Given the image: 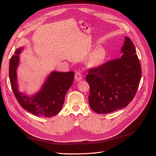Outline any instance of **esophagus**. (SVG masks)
Instances as JSON below:
<instances>
[{"mask_svg": "<svg viewBox=\"0 0 156 156\" xmlns=\"http://www.w3.org/2000/svg\"><path fill=\"white\" fill-rule=\"evenodd\" d=\"M83 79V76H82V74L80 73V72H77L75 75V79L77 81H81V80Z\"/></svg>", "mask_w": 156, "mask_h": 156, "instance_id": "obj_1", "label": "esophagus"}]
</instances>
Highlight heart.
<instances>
[{
	"label": "heart",
	"instance_id": "1",
	"mask_svg": "<svg viewBox=\"0 0 156 156\" xmlns=\"http://www.w3.org/2000/svg\"><path fill=\"white\" fill-rule=\"evenodd\" d=\"M105 58V51L102 48H98L90 55L88 61L90 67H98L103 64Z\"/></svg>",
	"mask_w": 156,
	"mask_h": 156
}]
</instances>
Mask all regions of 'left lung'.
Masks as SVG:
<instances>
[{
    "label": "left lung",
    "mask_w": 156,
    "mask_h": 156,
    "mask_svg": "<svg viewBox=\"0 0 156 156\" xmlns=\"http://www.w3.org/2000/svg\"><path fill=\"white\" fill-rule=\"evenodd\" d=\"M120 58L90 69L86 80L90 85L89 105L98 114H107L126 107L139 85L141 67L135 48L128 37Z\"/></svg>",
    "instance_id": "8db88e82"
}]
</instances>
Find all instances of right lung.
Masks as SVG:
<instances>
[{"mask_svg": "<svg viewBox=\"0 0 156 156\" xmlns=\"http://www.w3.org/2000/svg\"><path fill=\"white\" fill-rule=\"evenodd\" d=\"M23 48L16 50L10 61L9 76L12 89L17 101L24 109L34 115L51 117L62 109L65 96L72 86L74 72L53 71L47 77L40 90L32 96L19 91L17 69L20 64V55Z\"/></svg>", "mask_w": 156, "mask_h": 156, "instance_id": "right-lung-1", "label": "right lung"}]
</instances>
